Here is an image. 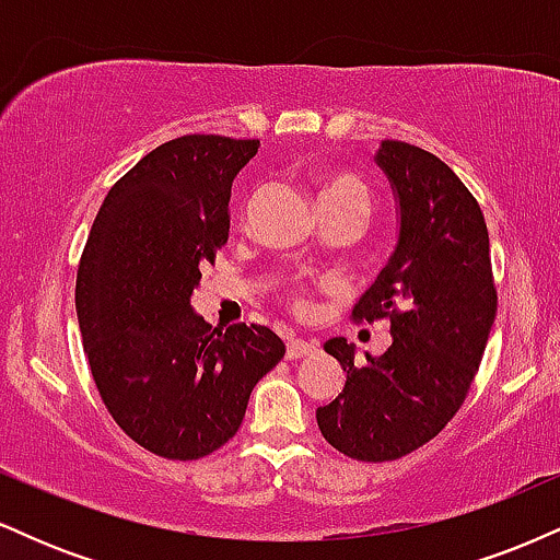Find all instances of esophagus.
<instances>
[{
  "instance_id": "1",
  "label": "esophagus",
  "mask_w": 560,
  "mask_h": 560,
  "mask_svg": "<svg viewBox=\"0 0 560 560\" xmlns=\"http://www.w3.org/2000/svg\"><path fill=\"white\" fill-rule=\"evenodd\" d=\"M316 352H318V345L307 342V339H289V342H287V358H289V361H300V358L316 355Z\"/></svg>"
}]
</instances>
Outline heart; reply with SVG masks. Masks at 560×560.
<instances>
[{
	"label": "heart",
	"mask_w": 560,
	"mask_h": 560,
	"mask_svg": "<svg viewBox=\"0 0 560 560\" xmlns=\"http://www.w3.org/2000/svg\"><path fill=\"white\" fill-rule=\"evenodd\" d=\"M339 197L361 199L365 208H369V195H365V186L352 176L331 178V182L324 186V191H320V199H339ZM292 302L300 307V311H305V305H307L305 292H302V289H292Z\"/></svg>",
	"instance_id": "obj_1"
}]
</instances>
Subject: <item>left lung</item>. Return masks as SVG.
I'll use <instances>...</instances> for the list:
<instances>
[{
    "label": "left lung",
    "mask_w": 560,
    "mask_h": 560,
    "mask_svg": "<svg viewBox=\"0 0 560 560\" xmlns=\"http://www.w3.org/2000/svg\"><path fill=\"white\" fill-rule=\"evenodd\" d=\"M376 165L400 213L395 253L352 318H389L384 355L355 358L334 337L324 350L345 389L316 410L324 440L365 464L397 460L434 440L464 405L490 339L498 292L479 202L432 152L384 139Z\"/></svg>",
    "instance_id": "obj_1"
}]
</instances>
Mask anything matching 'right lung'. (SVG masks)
<instances>
[{"instance_id": "obj_1", "label": "right lung", "mask_w": 560, "mask_h": 560, "mask_svg": "<svg viewBox=\"0 0 560 560\" xmlns=\"http://www.w3.org/2000/svg\"><path fill=\"white\" fill-rule=\"evenodd\" d=\"M258 147L215 133L165 141L107 191L83 247L75 313L94 384L115 423L160 458L226 445L287 352L268 326L221 331L191 307L199 266L229 240L231 184Z\"/></svg>"}]
</instances>
